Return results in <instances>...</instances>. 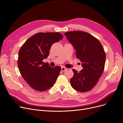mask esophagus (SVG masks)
I'll use <instances>...</instances> for the list:
<instances>
[{"mask_svg":"<svg viewBox=\"0 0 123 123\" xmlns=\"http://www.w3.org/2000/svg\"><path fill=\"white\" fill-rule=\"evenodd\" d=\"M67 69V68L65 67H61V70L62 71H66Z\"/></svg>","mask_w":123,"mask_h":123,"instance_id":"esophagus-1","label":"esophagus"}]
</instances>
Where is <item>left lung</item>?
I'll return each instance as SVG.
<instances>
[{
  "label": "left lung",
  "instance_id": "obj_1",
  "mask_svg": "<svg viewBox=\"0 0 123 123\" xmlns=\"http://www.w3.org/2000/svg\"><path fill=\"white\" fill-rule=\"evenodd\" d=\"M65 35L76 51L83 69L79 72L73 69L71 85L76 91L86 92L97 83L104 71L106 54L101 43L92 35L80 31L67 32Z\"/></svg>",
  "mask_w": 123,
  "mask_h": 123
}]
</instances>
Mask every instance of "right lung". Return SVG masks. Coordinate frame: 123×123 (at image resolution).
<instances>
[{"mask_svg": "<svg viewBox=\"0 0 123 123\" xmlns=\"http://www.w3.org/2000/svg\"><path fill=\"white\" fill-rule=\"evenodd\" d=\"M58 32L38 33L26 41L18 53V66L21 76L36 91H44L52 87L59 75L61 67H51L43 62L49 55L53 44L63 38Z\"/></svg>", "mask_w": 123, "mask_h": 123, "instance_id": "right-lung-1", "label": "right lung"}]
</instances>
